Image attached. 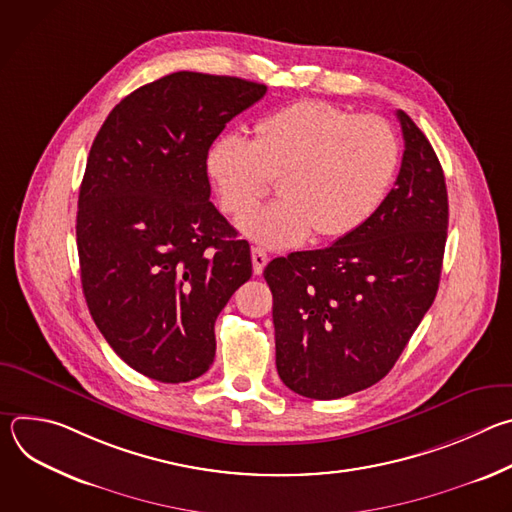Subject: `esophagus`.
<instances>
[{
	"instance_id": "esophagus-1",
	"label": "esophagus",
	"mask_w": 512,
	"mask_h": 512,
	"mask_svg": "<svg viewBox=\"0 0 512 512\" xmlns=\"http://www.w3.org/2000/svg\"><path fill=\"white\" fill-rule=\"evenodd\" d=\"M251 261H253V271H255V275H261L263 269H265V265H267V261H269V255H267L263 249L253 247V249H251Z\"/></svg>"
}]
</instances>
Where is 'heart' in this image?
<instances>
[{
  "label": "heart",
  "instance_id": "b5f03b06",
  "mask_svg": "<svg viewBox=\"0 0 512 512\" xmlns=\"http://www.w3.org/2000/svg\"><path fill=\"white\" fill-rule=\"evenodd\" d=\"M399 166V139L381 117L354 115L322 101L271 113L255 139L227 133L206 170L227 214L239 216L280 180L281 201L247 212L239 231L269 249L302 245L314 231L340 239L383 204Z\"/></svg>",
  "mask_w": 512,
  "mask_h": 512
}]
</instances>
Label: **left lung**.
I'll return each mask as SVG.
<instances>
[{
	"label": "left lung",
	"mask_w": 512,
	"mask_h": 512,
	"mask_svg": "<svg viewBox=\"0 0 512 512\" xmlns=\"http://www.w3.org/2000/svg\"><path fill=\"white\" fill-rule=\"evenodd\" d=\"M405 152L395 188L354 233L273 259L275 364L285 387L340 399L379 383L431 308L448 237V190L421 129L397 111Z\"/></svg>",
	"instance_id": "8db88e82"
}]
</instances>
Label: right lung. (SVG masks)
<instances>
[{
  "instance_id": "1",
  "label": "right lung",
  "mask_w": 512,
  "mask_h": 512,
  "mask_svg": "<svg viewBox=\"0 0 512 512\" xmlns=\"http://www.w3.org/2000/svg\"><path fill=\"white\" fill-rule=\"evenodd\" d=\"M265 85L172 72L113 107L87 160L77 247L89 312L121 360L186 383L214 360V322L251 277L249 243L210 202L206 158Z\"/></svg>"
}]
</instances>
